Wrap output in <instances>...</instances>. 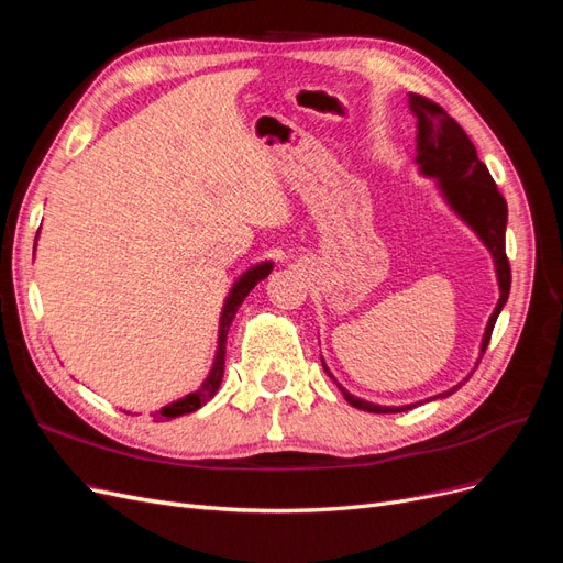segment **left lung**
Here are the masks:
<instances>
[{"label": "left lung", "instance_id": "obj_1", "mask_svg": "<svg viewBox=\"0 0 563 563\" xmlns=\"http://www.w3.org/2000/svg\"><path fill=\"white\" fill-rule=\"evenodd\" d=\"M408 106H411V112L418 119V124H416L418 126V135H416L418 157H416V162L420 166V174L439 180V190L449 201V207L476 232V236H479L484 246L490 251L493 263H496L500 298H498L496 310H493V314L486 323V333L482 340V354H484L488 347L493 327H496V319L507 302L509 284H512V272H509V261L505 253L507 201L498 192L496 180L490 178L486 164L476 157V147L467 139L463 126H460L444 108L437 106L434 100L418 96V93H408ZM321 364H323V360H321ZM323 371L331 376L327 364H323ZM463 383H457L449 391H441V395H437V397L441 399V397L453 395L455 389L463 387ZM335 385L340 387V383H335ZM340 391H343V397L354 408H362V411H368V413H399V411H408V408L418 406V404L378 406V404H371V401H364L360 397L350 395L345 387H340ZM437 397H432V399H437Z\"/></svg>", "mask_w": 563, "mask_h": 563}]
</instances>
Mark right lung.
Wrapping results in <instances>:
<instances>
[{"label": "right lung", "instance_id": "right-lung-1", "mask_svg": "<svg viewBox=\"0 0 563 563\" xmlns=\"http://www.w3.org/2000/svg\"><path fill=\"white\" fill-rule=\"evenodd\" d=\"M272 272V263H261V265H253L251 269H246L244 275L234 282L232 291L225 300V308H223V314H220V329H218V350H216V362L211 366V373L207 376V380L201 383V387L197 391H192V395H187L174 404L164 406L162 411L157 413H150L152 418L157 420H168V418H178V416H185V413H195L197 408H201L203 404H207L209 399H213V395L218 391L220 383H223V371H225V343H228V331H230V323L236 314V310H240V305L244 302V298L251 294V288L263 282L267 275Z\"/></svg>", "mask_w": 563, "mask_h": 563}]
</instances>
